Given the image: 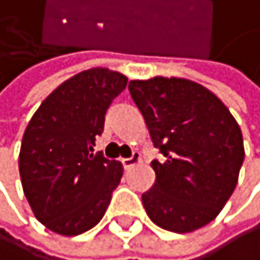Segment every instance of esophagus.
Masks as SVG:
<instances>
[{"label": "esophagus", "instance_id": "34e87169", "mask_svg": "<svg viewBox=\"0 0 260 260\" xmlns=\"http://www.w3.org/2000/svg\"><path fill=\"white\" fill-rule=\"evenodd\" d=\"M140 162V153L138 152H134L130 155L128 158H122V165H123V169H132L135 164Z\"/></svg>", "mask_w": 260, "mask_h": 260}]
</instances>
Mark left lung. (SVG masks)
Segmentation results:
<instances>
[{
  "mask_svg": "<svg viewBox=\"0 0 260 260\" xmlns=\"http://www.w3.org/2000/svg\"><path fill=\"white\" fill-rule=\"evenodd\" d=\"M130 95L153 145L155 183L142 196L153 224L185 234L212 222L237 185L244 162L241 126L205 86L185 78L132 80Z\"/></svg>",
  "mask_w": 260,
  "mask_h": 260,
  "instance_id": "1",
  "label": "left lung"
}]
</instances>
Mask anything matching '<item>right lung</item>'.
Returning <instances> with one entry per match:
<instances>
[{
	"instance_id": "add662e5",
	"label": "right lung",
	"mask_w": 260,
	"mask_h": 260,
	"mask_svg": "<svg viewBox=\"0 0 260 260\" xmlns=\"http://www.w3.org/2000/svg\"><path fill=\"white\" fill-rule=\"evenodd\" d=\"M126 81L108 68L86 70L53 90L31 117L19 150V177L31 210L46 229L78 236L105 215L123 167L102 152L93 153V145Z\"/></svg>"
}]
</instances>
